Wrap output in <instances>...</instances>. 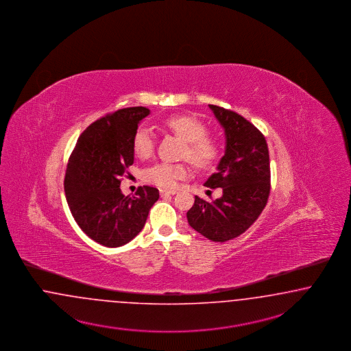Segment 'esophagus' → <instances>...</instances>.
I'll use <instances>...</instances> for the list:
<instances>
[{
    "mask_svg": "<svg viewBox=\"0 0 351 351\" xmlns=\"http://www.w3.org/2000/svg\"><path fill=\"white\" fill-rule=\"evenodd\" d=\"M176 193V191L173 189H160V195H172V194Z\"/></svg>",
    "mask_w": 351,
    "mask_h": 351,
    "instance_id": "1",
    "label": "esophagus"
}]
</instances>
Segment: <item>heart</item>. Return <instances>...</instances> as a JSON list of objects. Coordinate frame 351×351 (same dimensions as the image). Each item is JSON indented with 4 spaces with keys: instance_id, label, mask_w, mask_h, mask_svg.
Here are the masks:
<instances>
[{
    "instance_id": "heart-1",
    "label": "heart",
    "mask_w": 351,
    "mask_h": 351,
    "mask_svg": "<svg viewBox=\"0 0 351 351\" xmlns=\"http://www.w3.org/2000/svg\"><path fill=\"white\" fill-rule=\"evenodd\" d=\"M166 128L184 140L182 157L188 158L194 166L207 169L215 165L221 156V144L218 138L207 133L205 123L193 115H172L163 121ZM156 136L150 128L140 125L133 133L132 149L136 157L146 159L154 153ZM189 172L185 163L158 162L143 171V179L163 189H172Z\"/></svg>"
}]
</instances>
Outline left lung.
Returning a JSON list of instances; mask_svg holds the SVG:
<instances>
[{
    "mask_svg": "<svg viewBox=\"0 0 351 351\" xmlns=\"http://www.w3.org/2000/svg\"><path fill=\"white\" fill-rule=\"evenodd\" d=\"M227 137L226 154L206 186L221 188L223 195L207 202L195 195L186 213L189 226L214 242L239 237L266 207L271 189L269 154L266 137L242 115L208 105Z\"/></svg>",
    "mask_w": 351,
    "mask_h": 351,
    "instance_id": "8db88e82",
    "label": "left lung"
}]
</instances>
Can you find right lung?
I'll return each instance as SVG.
<instances>
[{
	"instance_id": "right-lung-1",
	"label": "right lung",
	"mask_w": 351,
	"mask_h": 351,
	"mask_svg": "<svg viewBox=\"0 0 351 351\" xmlns=\"http://www.w3.org/2000/svg\"><path fill=\"white\" fill-rule=\"evenodd\" d=\"M149 112L136 106L106 114L79 136L69 158L64 193L73 219L88 237L108 247L134 239L159 198L157 188L147 185L133 197L121 191V178L133 165V133Z\"/></svg>"
}]
</instances>
